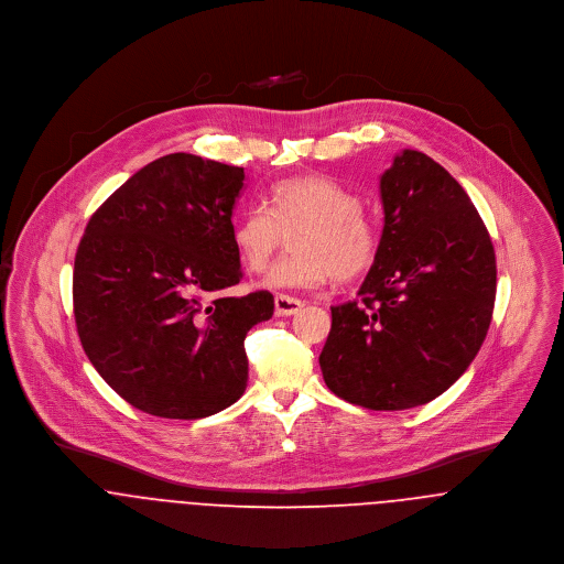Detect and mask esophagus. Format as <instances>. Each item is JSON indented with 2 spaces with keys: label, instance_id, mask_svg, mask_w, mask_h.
I'll return each instance as SVG.
<instances>
[{
  "label": "esophagus",
  "instance_id": "34e87169",
  "mask_svg": "<svg viewBox=\"0 0 564 564\" xmlns=\"http://www.w3.org/2000/svg\"><path fill=\"white\" fill-rule=\"evenodd\" d=\"M305 307V303L301 299L288 296V294H276L274 296V310L276 315H294Z\"/></svg>",
  "mask_w": 564,
  "mask_h": 564
}]
</instances>
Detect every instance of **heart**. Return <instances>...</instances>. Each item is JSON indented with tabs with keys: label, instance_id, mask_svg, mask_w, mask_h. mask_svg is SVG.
I'll return each mask as SVG.
<instances>
[{
	"label": "heart",
	"instance_id": "heart-1",
	"mask_svg": "<svg viewBox=\"0 0 564 564\" xmlns=\"http://www.w3.org/2000/svg\"><path fill=\"white\" fill-rule=\"evenodd\" d=\"M296 229V252L272 268V288H315L333 276L355 281L376 261L378 231L361 212L359 196L322 175L279 182L270 192V207L252 205L236 218L234 245L251 272H263L285 234Z\"/></svg>",
	"mask_w": 564,
	"mask_h": 564
}]
</instances>
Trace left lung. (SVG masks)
<instances>
[{
  "label": "left lung",
  "mask_w": 564,
  "mask_h": 564,
  "mask_svg": "<svg viewBox=\"0 0 564 564\" xmlns=\"http://www.w3.org/2000/svg\"><path fill=\"white\" fill-rule=\"evenodd\" d=\"M384 227L359 301L330 307L319 355L350 404L402 411L435 400L478 355L496 305V251L463 186L404 149L380 175Z\"/></svg>",
  "instance_id": "left-lung-1"
}]
</instances>
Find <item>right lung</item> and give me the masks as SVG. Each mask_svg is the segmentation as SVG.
Wrapping results in <instances>:
<instances>
[{
	"label": "right lung",
	"instance_id": "1",
	"mask_svg": "<svg viewBox=\"0 0 564 564\" xmlns=\"http://www.w3.org/2000/svg\"><path fill=\"white\" fill-rule=\"evenodd\" d=\"M245 169L192 153L131 175L88 220L75 252L73 313L90 364L131 406L198 420L247 389V333L274 296L218 299L240 283L234 207Z\"/></svg>",
	"mask_w": 564,
	"mask_h": 564
}]
</instances>
